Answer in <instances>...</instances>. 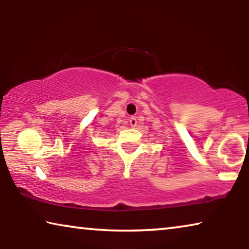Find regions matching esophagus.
<instances>
[{
    "mask_svg": "<svg viewBox=\"0 0 249 249\" xmlns=\"http://www.w3.org/2000/svg\"><path fill=\"white\" fill-rule=\"evenodd\" d=\"M129 125L132 126V127H135V126L137 125V120H136V117H134V116H132L129 119Z\"/></svg>",
    "mask_w": 249,
    "mask_h": 249,
    "instance_id": "obj_1",
    "label": "esophagus"
}]
</instances>
